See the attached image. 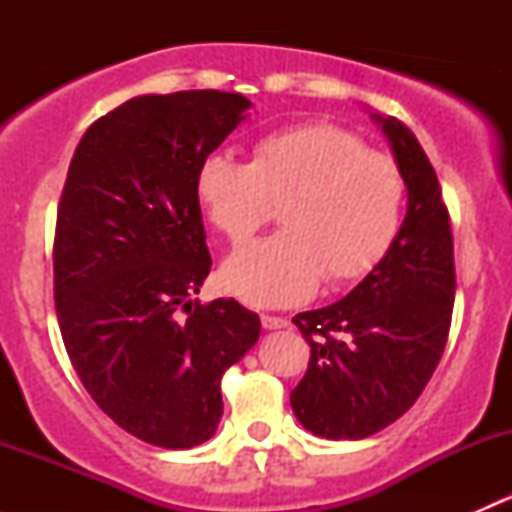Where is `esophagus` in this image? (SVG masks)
Instances as JSON below:
<instances>
[{
	"label": "esophagus",
	"instance_id": "34e87169",
	"mask_svg": "<svg viewBox=\"0 0 512 512\" xmlns=\"http://www.w3.org/2000/svg\"><path fill=\"white\" fill-rule=\"evenodd\" d=\"M262 327L265 329H285L287 327V319L285 317H272V314H262Z\"/></svg>",
	"mask_w": 512,
	"mask_h": 512
}]
</instances>
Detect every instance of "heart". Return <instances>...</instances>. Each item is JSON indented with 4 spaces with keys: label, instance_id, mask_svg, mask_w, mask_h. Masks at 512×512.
I'll use <instances>...</instances> for the list:
<instances>
[{
    "label": "heart",
    "instance_id": "heart-1",
    "mask_svg": "<svg viewBox=\"0 0 512 512\" xmlns=\"http://www.w3.org/2000/svg\"><path fill=\"white\" fill-rule=\"evenodd\" d=\"M205 215L232 245L250 240L280 205L285 230L232 252L223 285L252 307H289L319 282L369 275L401 230L406 183L399 165L354 133L304 123L262 136L250 163L210 153L195 173Z\"/></svg>",
    "mask_w": 512,
    "mask_h": 512
}]
</instances>
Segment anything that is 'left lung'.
Returning a JSON list of instances; mask_svg holds the SVG:
<instances>
[{
	"mask_svg": "<svg viewBox=\"0 0 512 512\" xmlns=\"http://www.w3.org/2000/svg\"><path fill=\"white\" fill-rule=\"evenodd\" d=\"M409 190V208L384 260L329 307L292 319L312 356L289 394L314 436L359 441L404 416L436 371L451 329L453 235L436 170L416 136L374 116Z\"/></svg>",
	"mask_w": 512,
	"mask_h": 512,
	"instance_id": "obj_1",
	"label": "left lung"
}]
</instances>
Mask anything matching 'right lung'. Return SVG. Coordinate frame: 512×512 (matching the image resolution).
I'll use <instances>...</instances> for the list:
<instances>
[{"label":"right lung","instance_id":"add662e5","mask_svg":"<svg viewBox=\"0 0 512 512\" xmlns=\"http://www.w3.org/2000/svg\"><path fill=\"white\" fill-rule=\"evenodd\" d=\"M250 106L215 89L131 98L91 123L61 193L64 347L98 409L160 448L213 436L223 374L260 339V317L235 299H193L213 265L195 173Z\"/></svg>","mask_w":512,"mask_h":512}]
</instances>
